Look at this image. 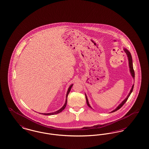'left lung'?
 <instances>
[{"label":"left lung","mask_w":149,"mask_h":149,"mask_svg":"<svg viewBox=\"0 0 149 149\" xmlns=\"http://www.w3.org/2000/svg\"><path fill=\"white\" fill-rule=\"evenodd\" d=\"M123 50H124V51L125 52V53L126 54V55H127V56L128 60V64H129V68H130V71L131 75V76L132 77V78H134V79H135V72H134V68H133L132 58V56H131V53L130 52V51H129L127 49H125V48H123ZM134 84L132 85V88H131V91H130V93H128V94L127 97H126L125 99H124V100H123L120 103V104L118 106V107H117L115 109H114L113 111H112V112H111V113H112V112H115V111H116L118 110L119 109H120V108H121L123 106V104L126 103V102L128 98V97H130V94H131V93L132 92V91H133V89H134ZM85 95L86 100V103H87V105L89 107H90L91 108H92V107L90 106V104H89V103L88 99V98H87L86 95L85 94Z\"/></svg>","instance_id":"obj_1"}]
</instances>
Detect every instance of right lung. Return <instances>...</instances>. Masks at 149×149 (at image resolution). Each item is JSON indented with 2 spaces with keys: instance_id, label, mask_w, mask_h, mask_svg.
<instances>
[{
  "instance_id": "right-lung-1",
  "label": "right lung",
  "mask_w": 149,
  "mask_h": 149,
  "mask_svg": "<svg viewBox=\"0 0 149 149\" xmlns=\"http://www.w3.org/2000/svg\"><path fill=\"white\" fill-rule=\"evenodd\" d=\"M72 85L73 84H72L71 85H70V86L69 87V88H68V92H67V93H66V100H65V104H64V106L62 107L59 110H58V111H57L56 112H52V113H40V114H44V115H54V114H56L59 113H60V112H61L63 110H64V109L65 108V107L66 106V104H67V98H68V94H69V92H70V90H71V88H72Z\"/></svg>"
}]
</instances>
